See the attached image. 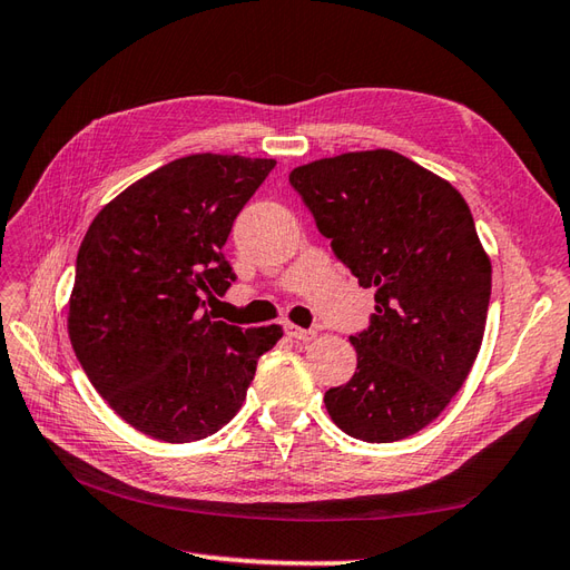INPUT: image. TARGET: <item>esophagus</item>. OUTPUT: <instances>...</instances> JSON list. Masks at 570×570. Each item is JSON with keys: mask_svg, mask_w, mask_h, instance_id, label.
Returning <instances> with one entry per match:
<instances>
[{"mask_svg": "<svg viewBox=\"0 0 570 570\" xmlns=\"http://www.w3.org/2000/svg\"><path fill=\"white\" fill-rule=\"evenodd\" d=\"M286 335L291 337V340H296V342H311V340H315V330H306V327H298V325H286Z\"/></svg>", "mask_w": 570, "mask_h": 570, "instance_id": "1", "label": "esophagus"}]
</instances>
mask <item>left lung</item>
Here are the masks:
<instances>
[{"label":"left lung","mask_w":570,"mask_h":570,"mask_svg":"<svg viewBox=\"0 0 570 570\" xmlns=\"http://www.w3.org/2000/svg\"><path fill=\"white\" fill-rule=\"evenodd\" d=\"M317 230L360 286L372 323L350 342L356 372L325 393L335 425L362 442L428 428L479 356L491 259L452 184L393 150L323 157L288 175Z\"/></svg>","instance_id":"left-lung-1"}]
</instances>
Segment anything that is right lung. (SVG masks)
Returning a JSON list of instances; mask_svg holds the SVG:
<instances>
[{"label":"right lung","mask_w":570,"mask_h":570,"mask_svg":"<svg viewBox=\"0 0 570 570\" xmlns=\"http://www.w3.org/2000/svg\"><path fill=\"white\" fill-rule=\"evenodd\" d=\"M274 165L179 157L106 204L79 245L72 350L116 415L153 440L196 442L228 425L257 360L284 335L204 311L235 282L223 245Z\"/></svg>","instance_id":"right-lung-1"}]
</instances>
